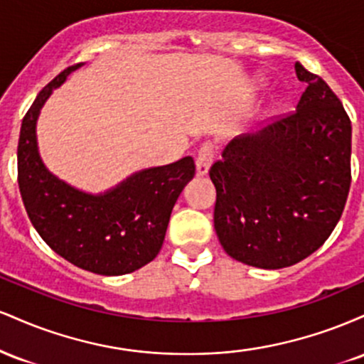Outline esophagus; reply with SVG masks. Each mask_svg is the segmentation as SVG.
Listing matches in <instances>:
<instances>
[{"mask_svg":"<svg viewBox=\"0 0 364 364\" xmlns=\"http://www.w3.org/2000/svg\"><path fill=\"white\" fill-rule=\"evenodd\" d=\"M212 157H214V149L210 144H203L198 150V156H196V174L203 176L208 173V168L212 164Z\"/></svg>","mask_w":364,"mask_h":364,"instance_id":"34e87169","label":"esophagus"}]
</instances>
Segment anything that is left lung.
I'll return each mask as SVG.
<instances>
[{
	"label": "left lung",
	"instance_id": "obj_1",
	"mask_svg": "<svg viewBox=\"0 0 364 364\" xmlns=\"http://www.w3.org/2000/svg\"><path fill=\"white\" fill-rule=\"evenodd\" d=\"M296 111L225 145L212 164L214 228L224 252L258 269H284L320 248L339 223L350 186V119L318 75Z\"/></svg>",
	"mask_w": 364,
	"mask_h": 364
}]
</instances>
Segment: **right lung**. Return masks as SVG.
<instances>
[{"mask_svg":"<svg viewBox=\"0 0 364 364\" xmlns=\"http://www.w3.org/2000/svg\"><path fill=\"white\" fill-rule=\"evenodd\" d=\"M78 66L53 78L23 116L16 152L20 195L36 231L60 257L94 274H129L161 252L174 203L195 176V162L188 156L144 169L102 195L83 193L49 173L37 150L36 121L53 89Z\"/></svg>","mask_w":364,"mask_h":364,"instance_id":"obj_1","label":"right lung"}]
</instances>
